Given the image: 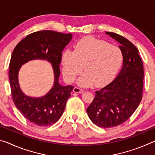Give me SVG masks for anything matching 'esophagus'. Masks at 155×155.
<instances>
[{
	"label": "esophagus",
	"mask_w": 155,
	"mask_h": 155,
	"mask_svg": "<svg viewBox=\"0 0 155 155\" xmlns=\"http://www.w3.org/2000/svg\"><path fill=\"white\" fill-rule=\"evenodd\" d=\"M73 91H74V92H75V93H78V94L80 93L81 94V93H83L84 90H82V89L78 87H75L74 88V90H73Z\"/></svg>",
	"instance_id": "34e87169"
}]
</instances>
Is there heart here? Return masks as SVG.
I'll return each mask as SVG.
<instances>
[{
  "mask_svg": "<svg viewBox=\"0 0 155 155\" xmlns=\"http://www.w3.org/2000/svg\"><path fill=\"white\" fill-rule=\"evenodd\" d=\"M63 74L72 83L83 69L85 72L78 83L87 87H100L108 83L118 72L123 61V54L118 47L93 37H85L78 41L74 51L65 50L61 54Z\"/></svg>",
  "mask_w": 155,
  "mask_h": 155,
  "instance_id": "1",
  "label": "heart"
}]
</instances>
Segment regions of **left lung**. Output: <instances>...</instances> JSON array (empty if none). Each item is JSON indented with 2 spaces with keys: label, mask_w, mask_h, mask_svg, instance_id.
<instances>
[{
  "label": "left lung",
  "mask_w": 155,
  "mask_h": 155,
  "mask_svg": "<svg viewBox=\"0 0 155 155\" xmlns=\"http://www.w3.org/2000/svg\"><path fill=\"white\" fill-rule=\"evenodd\" d=\"M105 33L120 44L123 65L111 83L96 91L87 112L94 124L111 128L127 121L140 104L143 93V67L140 52L129 40L117 33Z\"/></svg>",
  "instance_id": "1"
}]
</instances>
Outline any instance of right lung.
<instances>
[{"label":"right lung","instance_id":"1","mask_svg":"<svg viewBox=\"0 0 155 155\" xmlns=\"http://www.w3.org/2000/svg\"><path fill=\"white\" fill-rule=\"evenodd\" d=\"M72 38L71 33L40 31L27 35L15 47L9 64V78L13 101L17 109L31 122L50 126L58 121L64 111L68 99L74 89L59 83L61 52ZM34 59L47 60L52 64L54 85L45 96L32 98L26 96L19 87L18 72L26 62Z\"/></svg>","mask_w":155,"mask_h":155}]
</instances>
